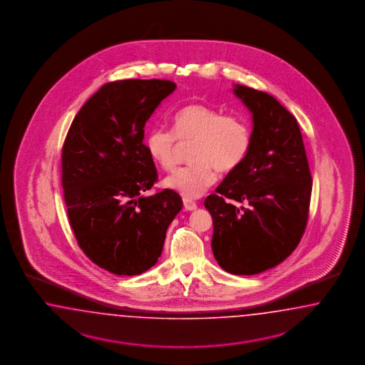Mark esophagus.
<instances>
[{"instance_id":"esophagus-1","label":"esophagus","mask_w":365,"mask_h":365,"mask_svg":"<svg viewBox=\"0 0 365 365\" xmlns=\"http://www.w3.org/2000/svg\"><path fill=\"white\" fill-rule=\"evenodd\" d=\"M183 206H185V209L188 211H192L197 209V203H195L194 200H191V199L188 198H183Z\"/></svg>"}]
</instances>
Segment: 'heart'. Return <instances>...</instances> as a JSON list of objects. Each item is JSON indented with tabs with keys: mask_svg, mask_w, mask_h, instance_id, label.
Returning <instances> with one entry per match:
<instances>
[{
	"mask_svg": "<svg viewBox=\"0 0 365 365\" xmlns=\"http://www.w3.org/2000/svg\"><path fill=\"white\" fill-rule=\"evenodd\" d=\"M192 142L191 163L166 178L167 187L187 198H198L217 180V170L229 173L241 166L250 150L252 133L246 122L205 104H191L173 116V133L151 130L145 145L155 163L165 171L177 165L178 143Z\"/></svg>",
	"mask_w": 365,
	"mask_h": 365,
	"instance_id": "obj_1",
	"label": "heart"
}]
</instances>
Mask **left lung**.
Masks as SVG:
<instances>
[{
    "label": "left lung",
    "instance_id": "8db88e82",
    "mask_svg": "<svg viewBox=\"0 0 365 365\" xmlns=\"http://www.w3.org/2000/svg\"><path fill=\"white\" fill-rule=\"evenodd\" d=\"M234 93L252 112L250 150L205 207L214 225L217 262L232 274L252 276L281 264L297 247L308 223L312 177L296 118L262 91L235 84Z\"/></svg>",
    "mask_w": 365,
    "mask_h": 365
}]
</instances>
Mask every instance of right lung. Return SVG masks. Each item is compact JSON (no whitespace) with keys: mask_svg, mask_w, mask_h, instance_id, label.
Instances as JSON below:
<instances>
[{"mask_svg":"<svg viewBox=\"0 0 365 365\" xmlns=\"http://www.w3.org/2000/svg\"><path fill=\"white\" fill-rule=\"evenodd\" d=\"M175 88L156 78L107 83L66 133L61 183L69 225L84 255L116 276L142 274L156 264L183 206L170 188L144 195L158 182L144 125Z\"/></svg>","mask_w":365,"mask_h":365,"instance_id":"1","label":"right lung"}]
</instances>
